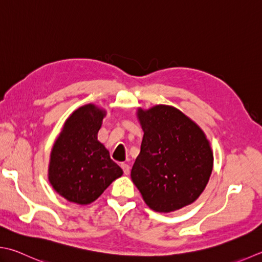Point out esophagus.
Wrapping results in <instances>:
<instances>
[{
    "instance_id": "1",
    "label": "esophagus",
    "mask_w": 262,
    "mask_h": 262,
    "mask_svg": "<svg viewBox=\"0 0 262 262\" xmlns=\"http://www.w3.org/2000/svg\"><path fill=\"white\" fill-rule=\"evenodd\" d=\"M121 168H122V170H124L125 175H129V171H130L129 165H127V163H121Z\"/></svg>"
}]
</instances>
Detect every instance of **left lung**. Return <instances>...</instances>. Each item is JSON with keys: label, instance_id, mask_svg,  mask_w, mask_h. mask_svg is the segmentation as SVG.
Wrapping results in <instances>:
<instances>
[{"label": "left lung", "instance_id": "8db88e82", "mask_svg": "<svg viewBox=\"0 0 262 262\" xmlns=\"http://www.w3.org/2000/svg\"><path fill=\"white\" fill-rule=\"evenodd\" d=\"M136 115L144 135L130 177L144 202L163 213L192 204L206 188L213 167L204 132L171 105L138 107Z\"/></svg>", "mask_w": 262, "mask_h": 262}]
</instances>
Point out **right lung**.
<instances>
[{
  "label": "right lung",
  "instance_id": "obj_1",
  "mask_svg": "<svg viewBox=\"0 0 262 262\" xmlns=\"http://www.w3.org/2000/svg\"><path fill=\"white\" fill-rule=\"evenodd\" d=\"M106 116L95 104L78 107L66 120L50 156L49 181L69 202L86 206L94 202L122 175L109 151L97 140Z\"/></svg>",
  "mask_w": 262,
  "mask_h": 262
}]
</instances>
